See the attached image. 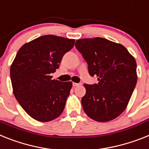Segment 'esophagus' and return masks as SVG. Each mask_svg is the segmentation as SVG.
Returning <instances> with one entry per match:
<instances>
[{
    "mask_svg": "<svg viewBox=\"0 0 149 149\" xmlns=\"http://www.w3.org/2000/svg\"><path fill=\"white\" fill-rule=\"evenodd\" d=\"M79 83H77V82H73V83H72V86H74V87H76V86H79Z\"/></svg>",
    "mask_w": 149,
    "mask_h": 149,
    "instance_id": "34e87169",
    "label": "esophagus"
}]
</instances>
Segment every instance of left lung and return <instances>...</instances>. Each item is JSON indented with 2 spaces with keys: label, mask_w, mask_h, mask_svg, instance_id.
<instances>
[{
  "label": "left lung",
  "mask_w": 149,
  "mask_h": 149,
  "mask_svg": "<svg viewBox=\"0 0 149 149\" xmlns=\"http://www.w3.org/2000/svg\"><path fill=\"white\" fill-rule=\"evenodd\" d=\"M75 46L87 63L90 76L98 84H84L82 105L87 116L108 122L127 108L137 82L136 62L123 45L103 38L77 40Z\"/></svg>",
  "instance_id": "obj_1"
}]
</instances>
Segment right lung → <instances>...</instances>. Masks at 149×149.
Listing matches in <instances>:
<instances>
[{
  "label": "right lung",
  "mask_w": 149,
  "mask_h": 149,
  "mask_svg": "<svg viewBox=\"0 0 149 149\" xmlns=\"http://www.w3.org/2000/svg\"><path fill=\"white\" fill-rule=\"evenodd\" d=\"M74 39L53 35L40 36L24 44L10 66L13 92L26 113L40 122L58 117L64 109L72 82L52 79Z\"/></svg>",
  "instance_id": "obj_1"
}]
</instances>
